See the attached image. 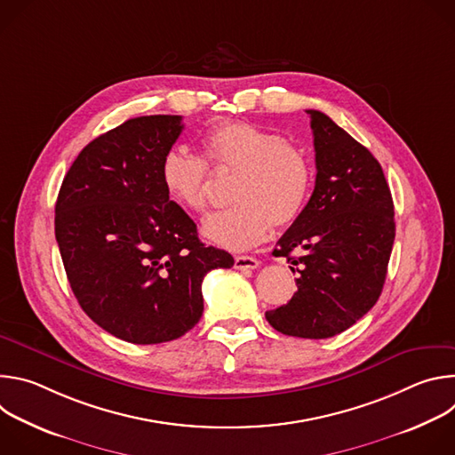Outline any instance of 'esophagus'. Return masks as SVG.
<instances>
[{"mask_svg":"<svg viewBox=\"0 0 455 455\" xmlns=\"http://www.w3.org/2000/svg\"><path fill=\"white\" fill-rule=\"evenodd\" d=\"M234 265L237 270H255L259 268V261L255 257H250V255H237L234 259Z\"/></svg>","mask_w":455,"mask_h":455,"instance_id":"obj_1","label":"esophagus"}]
</instances>
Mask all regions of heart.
Segmentation results:
<instances>
[{
    "mask_svg": "<svg viewBox=\"0 0 455 455\" xmlns=\"http://www.w3.org/2000/svg\"><path fill=\"white\" fill-rule=\"evenodd\" d=\"M207 164L232 172L227 207L204 221V235L221 248L241 251L261 243L270 221L293 223L309 198L313 167L302 149L284 137L248 122L216 125L204 139ZM207 164L187 149H169L160 164V181L180 207L202 212L207 205Z\"/></svg>",
    "mask_w": 455,
    "mask_h": 455,
    "instance_id": "b5f03b06",
    "label": "heart"
}]
</instances>
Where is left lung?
Masks as SVG:
<instances>
[{"instance_id": "obj_1", "label": "left lung", "mask_w": 455, "mask_h": 455, "mask_svg": "<svg viewBox=\"0 0 455 455\" xmlns=\"http://www.w3.org/2000/svg\"><path fill=\"white\" fill-rule=\"evenodd\" d=\"M307 115L315 188L274 250L300 265V275L291 300L267 311V320L283 335L318 340L346 331L376 304L396 225L391 188L371 151L328 115ZM293 249L305 255L291 258Z\"/></svg>"}]
</instances>
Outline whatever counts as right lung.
Masks as SVG:
<instances>
[{
    "label": "right lung",
    "mask_w": 455,
    "mask_h": 455,
    "mask_svg": "<svg viewBox=\"0 0 455 455\" xmlns=\"http://www.w3.org/2000/svg\"><path fill=\"white\" fill-rule=\"evenodd\" d=\"M181 129L180 115L125 120L79 153L55 204V239L76 299L97 326L132 344L192 330L205 275L234 267L228 251L198 239L160 181Z\"/></svg>",
    "instance_id": "obj_1"
}]
</instances>
